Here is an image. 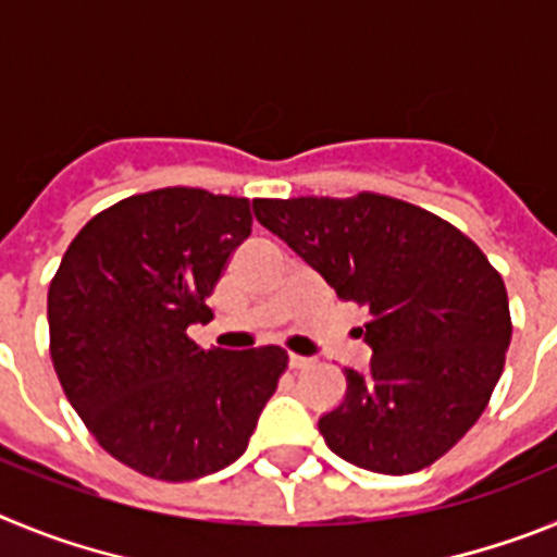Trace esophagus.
Segmentation results:
<instances>
[{
  "label": "esophagus",
  "instance_id": "1",
  "mask_svg": "<svg viewBox=\"0 0 557 557\" xmlns=\"http://www.w3.org/2000/svg\"><path fill=\"white\" fill-rule=\"evenodd\" d=\"M312 366V359L309 357H298V354H289V368L293 371H304V368Z\"/></svg>",
  "mask_w": 557,
  "mask_h": 557
}]
</instances>
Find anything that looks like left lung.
<instances>
[{
	"label": "left lung",
	"mask_w": 557,
	"mask_h": 557,
	"mask_svg": "<svg viewBox=\"0 0 557 557\" xmlns=\"http://www.w3.org/2000/svg\"><path fill=\"white\" fill-rule=\"evenodd\" d=\"M256 220L368 307V371L346 368V398L318 421L329 449L376 474L444 457L488 405L510 346L502 275L455 225L405 200H253Z\"/></svg>",
	"instance_id": "1"
}]
</instances>
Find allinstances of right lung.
<instances>
[{"label":"right lung","instance_id":"right-lung-1","mask_svg":"<svg viewBox=\"0 0 557 557\" xmlns=\"http://www.w3.org/2000/svg\"><path fill=\"white\" fill-rule=\"evenodd\" d=\"M250 200L166 186L113 203L72 239L49 284V354L97 444L139 474L189 482L225 469L287 368L278 346L189 339L250 234Z\"/></svg>","mask_w":557,"mask_h":557}]
</instances>
